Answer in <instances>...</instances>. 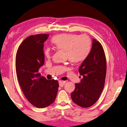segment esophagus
<instances>
[{"label":"esophagus","instance_id":"1","mask_svg":"<svg viewBox=\"0 0 127 127\" xmlns=\"http://www.w3.org/2000/svg\"><path fill=\"white\" fill-rule=\"evenodd\" d=\"M65 84V81H59V86H60V87H63Z\"/></svg>","mask_w":127,"mask_h":127}]
</instances>
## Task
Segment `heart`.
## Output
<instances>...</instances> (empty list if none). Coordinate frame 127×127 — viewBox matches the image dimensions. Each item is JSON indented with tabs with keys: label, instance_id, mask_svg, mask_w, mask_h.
<instances>
[{
	"label": "heart",
	"instance_id": "b5f03b06",
	"mask_svg": "<svg viewBox=\"0 0 127 127\" xmlns=\"http://www.w3.org/2000/svg\"><path fill=\"white\" fill-rule=\"evenodd\" d=\"M51 42L56 49L65 51V56L72 63L83 62L89 56L91 50V41L86 35L64 33L56 35ZM52 50L49 47L45 50V55L51 57Z\"/></svg>",
	"mask_w": 127,
	"mask_h": 127
}]
</instances>
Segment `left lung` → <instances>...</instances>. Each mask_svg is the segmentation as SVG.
<instances>
[{
  "mask_svg": "<svg viewBox=\"0 0 127 127\" xmlns=\"http://www.w3.org/2000/svg\"><path fill=\"white\" fill-rule=\"evenodd\" d=\"M78 71L82 78L76 83L71 93L74 103L82 107H89L97 101L103 89L106 74V61L103 47L93 39L92 47ZM81 77V76H80Z\"/></svg>",
  "mask_w": 127,
  "mask_h": 127,
  "instance_id": "obj_1",
  "label": "left lung"
}]
</instances>
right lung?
Returning <instances> with one entry per match:
<instances>
[{
	"label": "right lung",
	"mask_w": 127,
	"mask_h": 127,
	"mask_svg": "<svg viewBox=\"0 0 127 127\" xmlns=\"http://www.w3.org/2000/svg\"><path fill=\"white\" fill-rule=\"evenodd\" d=\"M49 36L28 37L20 45L16 58V71L20 87L28 101L39 108L53 103L59 88L58 81L47 80L38 73L45 63L44 42Z\"/></svg>",
	"instance_id": "obj_1"
}]
</instances>
